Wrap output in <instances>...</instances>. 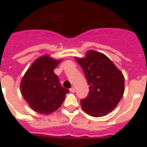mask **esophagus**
<instances>
[{
	"label": "esophagus",
	"mask_w": 147,
	"mask_h": 147,
	"mask_svg": "<svg viewBox=\"0 0 147 147\" xmlns=\"http://www.w3.org/2000/svg\"><path fill=\"white\" fill-rule=\"evenodd\" d=\"M70 91H71V93H75V92H76V88H75L74 87H72V88L70 89Z\"/></svg>",
	"instance_id": "obj_1"
}]
</instances>
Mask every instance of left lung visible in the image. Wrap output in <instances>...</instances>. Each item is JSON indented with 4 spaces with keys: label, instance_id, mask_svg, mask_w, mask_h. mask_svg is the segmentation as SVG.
Instances as JSON below:
<instances>
[{
    "label": "left lung",
    "instance_id": "obj_1",
    "mask_svg": "<svg viewBox=\"0 0 147 147\" xmlns=\"http://www.w3.org/2000/svg\"><path fill=\"white\" fill-rule=\"evenodd\" d=\"M89 85L86 98L81 99L83 110L100 117L114 110L124 92V77L113 62L102 53L90 50L85 58H76Z\"/></svg>",
    "mask_w": 147,
    "mask_h": 147
}]
</instances>
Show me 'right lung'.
<instances>
[{"label":"right lung","instance_id":"add662e5","mask_svg":"<svg viewBox=\"0 0 147 147\" xmlns=\"http://www.w3.org/2000/svg\"><path fill=\"white\" fill-rule=\"evenodd\" d=\"M60 60L43 56L34 62L20 83L24 99L36 112L50 114L57 110L69 90L61 86L54 70Z\"/></svg>","mask_w":147,"mask_h":147}]
</instances>
